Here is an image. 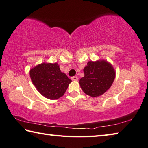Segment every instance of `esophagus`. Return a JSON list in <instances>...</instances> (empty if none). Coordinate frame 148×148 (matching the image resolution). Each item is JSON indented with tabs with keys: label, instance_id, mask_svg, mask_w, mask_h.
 Instances as JSON below:
<instances>
[{
	"label": "esophagus",
	"instance_id": "obj_1",
	"mask_svg": "<svg viewBox=\"0 0 148 148\" xmlns=\"http://www.w3.org/2000/svg\"><path fill=\"white\" fill-rule=\"evenodd\" d=\"M71 80H73V81H77V80H78V77H76V76L72 77H71Z\"/></svg>",
	"mask_w": 148,
	"mask_h": 148
}]
</instances>
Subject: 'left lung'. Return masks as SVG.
<instances>
[{
    "label": "left lung",
    "instance_id": "obj_1",
    "mask_svg": "<svg viewBox=\"0 0 148 148\" xmlns=\"http://www.w3.org/2000/svg\"><path fill=\"white\" fill-rule=\"evenodd\" d=\"M84 77L80 79L82 91L91 97L104 94L111 87L115 77V72L110 63L105 60L90 61L84 69Z\"/></svg>",
    "mask_w": 148,
    "mask_h": 148
}]
</instances>
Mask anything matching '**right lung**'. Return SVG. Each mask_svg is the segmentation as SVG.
<instances>
[{"label":"right lung","instance_id":"add662e5","mask_svg":"<svg viewBox=\"0 0 148 148\" xmlns=\"http://www.w3.org/2000/svg\"><path fill=\"white\" fill-rule=\"evenodd\" d=\"M29 74L38 92L51 100L62 97L71 82L65 73L60 71L57 63L41 64L31 69Z\"/></svg>","mask_w":148,"mask_h":148}]
</instances>
